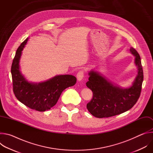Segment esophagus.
<instances>
[{
	"instance_id": "obj_1",
	"label": "esophagus",
	"mask_w": 153,
	"mask_h": 153,
	"mask_svg": "<svg viewBox=\"0 0 153 153\" xmlns=\"http://www.w3.org/2000/svg\"><path fill=\"white\" fill-rule=\"evenodd\" d=\"M76 77H77V80L78 81H81L83 77H84V73L83 71H80L77 73V75H76Z\"/></svg>"
}]
</instances>
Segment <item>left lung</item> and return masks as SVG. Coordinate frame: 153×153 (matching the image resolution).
Here are the masks:
<instances>
[{
  "mask_svg": "<svg viewBox=\"0 0 153 153\" xmlns=\"http://www.w3.org/2000/svg\"><path fill=\"white\" fill-rule=\"evenodd\" d=\"M129 51L134 56L137 74L132 85L128 88L113 83L99 71L92 70L88 73L89 80L86 85L92 90L93 96L86 108L94 117L103 118L120 114L131 108L139 99L143 80V69L137 51L133 47Z\"/></svg>",
  "mask_w": 153,
  "mask_h": 153,
  "instance_id": "obj_1",
  "label": "left lung"
}]
</instances>
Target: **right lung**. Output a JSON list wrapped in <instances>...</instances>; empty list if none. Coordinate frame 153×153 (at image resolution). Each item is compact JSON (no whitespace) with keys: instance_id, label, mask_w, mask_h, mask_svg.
<instances>
[{"instance_id":"obj_1","label":"right lung","mask_w":153,"mask_h":153,"mask_svg":"<svg viewBox=\"0 0 153 153\" xmlns=\"http://www.w3.org/2000/svg\"><path fill=\"white\" fill-rule=\"evenodd\" d=\"M27 38L17 48L11 66L13 91L23 104L38 111L49 110L57 102L62 91L74 85L76 77L73 75H57L42 82H29L20 71V60Z\"/></svg>"}]
</instances>
